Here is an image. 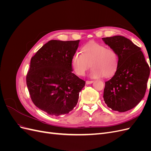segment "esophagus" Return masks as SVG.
I'll return each instance as SVG.
<instances>
[{
  "label": "esophagus",
  "mask_w": 151,
  "mask_h": 151,
  "mask_svg": "<svg viewBox=\"0 0 151 151\" xmlns=\"http://www.w3.org/2000/svg\"><path fill=\"white\" fill-rule=\"evenodd\" d=\"M93 83H94L93 81H86V84H92Z\"/></svg>",
  "instance_id": "esophagus-1"
}]
</instances>
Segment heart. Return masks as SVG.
Segmentation results:
<instances>
[{"label":"heart","instance_id":"1","mask_svg":"<svg viewBox=\"0 0 151 151\" xmlns=\"http://www.w3.org/2000/svg\"><path fill=\"white\" fill-rule=\"evenodd\" d=\"M82 52H76L71 59L73 70L79 76H83L91 66L89 76L92 78H99L103 76H112L118 66V56L112 48H106L105 45L95 42L86 44Z\"/></svg>","mask_w":151,"mask_h":151}]
</instances>
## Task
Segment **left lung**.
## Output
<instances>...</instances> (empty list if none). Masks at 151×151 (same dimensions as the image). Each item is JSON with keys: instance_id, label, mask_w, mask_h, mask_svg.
I'll list each match as a JSON object with an SVG mask.
<instances>
[{"instance_id": "obj_1", "label": "left lung", "mask_w": 151, "mask_h": 151, "mask_svg": "<svg viewBox=\"0 0 151 151\" xmlns=\"http://www.w3.org/2000/svg\"><path fill=\"white\" fill-rule=\"evenodd\" d=\"M102 40L118 56L115 74L105 83L104 101L114 111H129L144 97L151 67L145 61L141 48L129 39L114 36Z\"/></svg>"}]
</instances>
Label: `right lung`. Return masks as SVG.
<instances>
[{"label":"right lung","instance_id":"add662e5","mask_svg":"<svg viewBox=\"0 0 151 151\" xmlns=\"http://www.w3.org/2000/svg\"><path fill=\"white\" fill-rule=\"evenodd\" d=\"M79 40H50L31 58L26 84L32 101L58 116L72 111L86 82L72 73L71 59Z\"/></svg>","mask_w":151,"mask_h":151}]
</instances>
